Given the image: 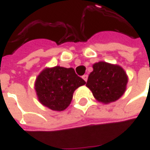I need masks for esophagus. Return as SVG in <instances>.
<instances>
[{"instance_id":"esophagus-1","label":"esophagus","mask_w":150,"mask_h":150,"mask_svg":"<svg viewBox=\"0 0 150 150\" xmlns=\"http://www.w3.org/2000/svg\"><path fill=\"white\" fill-rule=\"evenodd\" d=\"M83 79H84L85 81L87 82V80H88V75H83Z\"/></svg>"}]
</instances>
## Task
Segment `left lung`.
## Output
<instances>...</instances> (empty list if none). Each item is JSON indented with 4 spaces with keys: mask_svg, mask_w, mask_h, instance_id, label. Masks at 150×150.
<instances>
[{
    "mask_svg": "<svg viewBox=\"0 0 150 150\" xmlns=\"http://www.w3.org/2000/svg\"><path fill=\"white\" fill-rule=\"evenodd\" d=\"M128 78L120 67L99 62L93 65L86 86L97 100L104 104L118 100L125 91Z\"/></svg>",
    "mask_w": 150,
    "mask_h": 150,
    "instance_id": "8db88e82",
    "label": "left lung"
}]
</instances>
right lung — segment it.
<instances>
[{"label":"right lung","instance_id":"1","mask_svg":"<svg viewBox=\"0 0 150 150\" xmlns=\"http://www.w3.org/2000/svg\"><path fill=\"white\" fill-rule=\"evenodd\" d=\"M86 82L75 74L73 68L55 67L41 72L35 83L39 101L54 111H62L68 107L76 88Z\"/></svg>","mask_w":150,"mask_h":150}]
</instances>
